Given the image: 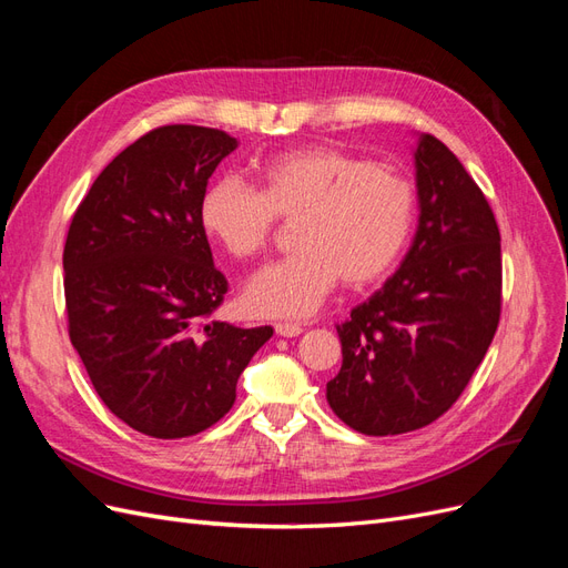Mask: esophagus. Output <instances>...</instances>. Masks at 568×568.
<instances>
[{"label":"esophagus","mask_w":568,"mask_h":568,"mask_svg":"<svg viewBox=\"0 0 568 568\" xmlns=\"http://www.w3.org/2000/svg\"><path fill=\"white\" fill-rule=\"evenodd\" d=\"M274 332H277L280 336L291 338V336L303 334V326L296 324V322H277V324H274Z\"/></svg>","instance_id":"34e87169"}]
</instances>
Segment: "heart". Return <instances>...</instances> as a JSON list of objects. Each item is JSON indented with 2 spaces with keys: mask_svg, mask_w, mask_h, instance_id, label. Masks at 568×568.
I'll return each instance as SVG.
<instances>
[{
  "mask_svg": "<svg viewBox=\"0 0 568 568\" xmlns=\"http://www.w3.org/2000/svg\"><path fill=\"white\" fill-rule=\"evenodd\" d=\"M257 178L261 189L220 178L199 205L205 234L239 261L265 253L280 220H298L301 251L263 267L244 288L253 315L307 317L341 277L351 286L382 280L415 225L417 189L405 170L336 146L277 153Z\"/></svg>",
  "mask_w": 568,
  "mask_h": 568,
  "instance_id": "obj_1",
  "label": "heart"
}]
</instances>
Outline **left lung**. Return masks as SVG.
<instances>
[{"instance_id": "1", "label": "left lung", "mask_w": 568, "mask_h": 568, "mask_svg": "<svg viewBox=\"0 0 568 568\" xmlns=\"http://www.w3.org/2000/svg\"><path fill=\"white\" fill-rule=\"evenodd\" d=\"M415 168V242L393 277L336 324L343 365L326 403L365 436L417 432L448 412L500 322V230L484 192L434 134L419 136Z\"/></svg>"}]
</instances>
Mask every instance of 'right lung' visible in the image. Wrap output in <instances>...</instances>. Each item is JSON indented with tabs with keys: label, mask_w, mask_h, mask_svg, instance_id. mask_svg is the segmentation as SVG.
<instances>
[{
	"label": "right lung",
	"mask_w": 568,
	"mask_h": 568,
	"mask_svg": "<svg viewBox=\"0 0 568 568\" xmlns=\"http://www.w3.org/2000/svg\"><path fill=\"white\" fill-rule=\"evenodd\" d=\"M227 132L163 125L101 170L63 248L68 336L99 398L134 432L186 438L227 415L272 326L211 320L227 294L199 205Z\"/></svg>",
	"instance_id": "add662e5"
}]
</instances>
